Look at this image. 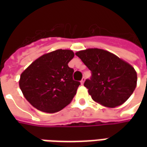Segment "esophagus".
Returning <instances> with one entry per match:
<instances>
[{"label": "esophagus", "instance_id": "34e87169", "mask_svg": "<svg viewBox=\"0 0 147 147\" xmlns=\"http://www.w3.org/2000/svg\"><path fill=\"white\" fill-rule=\"evenodd\" d=\"M84 82H85V77H83V80H81V84H82V85H83V83H84Z\"/></svg>", "mask_w": 147, "mask_h": 147}]
</instances>
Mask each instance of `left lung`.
Segmentation results:
<instances>
[{"mask_svg": "<svg viewBox=\"0 0 147 147\" xmlns=\"http://www.w3.org/2000/svg\"><path fill=\"white\" fill-rule=\"evenodd\" d=\"M76 55L91 71V77L86 80L84 86L94 101L113 108L122 105L132 94L137 74L129 64L100 49H88Z\"/></svg>", "mask_w": 147, "mask_h": 147, "instance_id": "1", "label": "left lung"}]
</instances>
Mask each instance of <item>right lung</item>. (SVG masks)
Listing matches in <instances>:
<instances>
[{
  "mask_svg": "<svg viewBox=\"0 0 147 147\" xmlns=\"http://www.w3.org/2000/svg\"><path fill=\"white\" fill-rule=\"evenodd\" d=\"M73 57L71 50L57 49L42 55L21 74L20 87L34 108L53 113L71 102L80 85L67 64Z\"/></svg>",
  "mask_w": 147,
  "mask_h": 147,
  "instance_id": "right-lung-1",
  "label": "right lung"
}]
</instances>
